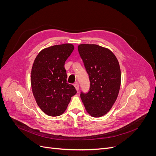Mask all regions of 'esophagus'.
Returning a JSON list of instances; mask_svg holds the SVG:
<instances>
[{
	"instance_id": "esophagus-1",
	"label": "esophagus",
	"mask_w": 156,
	"mask_h": 156,
	"mask_svg": "<svg viewBox=\"0 0 156 156\" xmlns=\"http://www.w3.org/2000/svg\"><path fill=\"white\" fill-rule=\"evenodd\" d=\"M74 87H75V89H76V90H77V91H78V90H79V88L78 83H75L74 84Z\"/></svg>"
}]
</instances>
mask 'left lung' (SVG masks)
Returning a JSON list of instances; mask_svg holds the SVG:
<instances>
[{"instance_id":"1","label":"left lung","mask_w":156,"mask_h":156,"mask_svg":"<svg viewBox=\"0 0 156 156\" xmlns=\"http://www.w3.org/2000/svg\"><path fill=\"white\" fill-rule=\"evenodd\" d=\"M78 51L90 81V91L81 94L88 114L95 118L104 116L116 100L121 84L120 64L108 48L96 44H80Z\"/></svg>"}]
</instances>
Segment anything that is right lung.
I'll use <instances>...</instances> for the list:
<instances>
[{"label": "right lung", "instance_id": "add662e5", "mask_svg": "<svg viewBox=\"0 0 156 156\" xmlns=\"http://www.w3.org/2000/svg\"><path fill=\"white\" fill-rule=\"evenodd\" d=\"M74 49L72 44L56 45L37 54L31 70V87L37 105L46 115L58 116L77 93L67 83L64 64Z\"/></svg>", "mask_w": 156, "mask_h": 156}]
</instances>
